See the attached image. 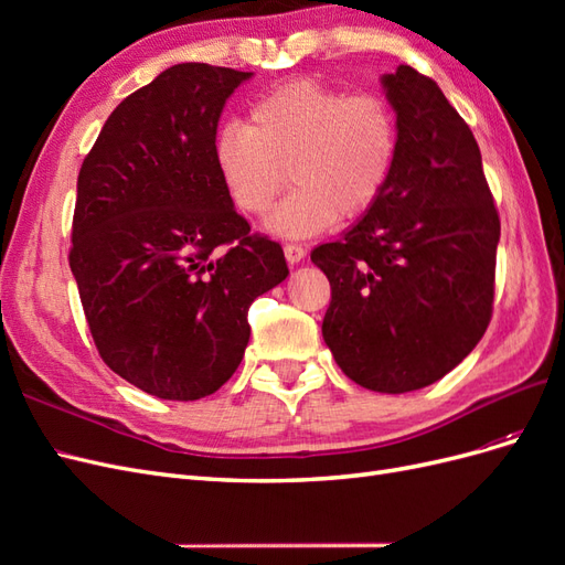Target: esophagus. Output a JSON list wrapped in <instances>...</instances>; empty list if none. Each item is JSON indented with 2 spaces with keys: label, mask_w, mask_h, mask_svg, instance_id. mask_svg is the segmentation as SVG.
<instances>
[{
  "label": "esophagus",
  "mask_w": 565,
  "mask_h": 565,
  "mask_svg": "<svg viewBox=\"0 0 565 565\" xmlns=\"http://www.w3.org/2000/svg\"><path fill=\"white\" fill-rule=\"evenodd\" d=\"M306 256V249L301 247V245H295V243H287L285 245V259H287V264H299L301 259Z\"/></svg>",
  "instance_id": "1"
}]
</instances>
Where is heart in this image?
<instances>
[{
    "label": "heart",
    "mask_w": 565,
    "mask_h": 565,
    "mask_svg": "<svg viewBox=\"0 0 565 565\" xmlns=\"http://www.w3.org/2000/svg\"><path fill=\"white\" fill-rule=\"evenodd\" d=\"M396 156V115L382 96L306 77L256 98L249 125L231 119L214 141L221 183L249 216L273 210L289 169L297 188L266 224L280 237H311L341 214H365L386 191Z\"/></svg>",
    "instance_id": "1"
}]
</instances>
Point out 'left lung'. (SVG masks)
Listing matches in <instances>:
<instances>
[{
  "mask_svg": "<svg viewBox=\"0 0 565 565\" xmlns=\"http://www.w3.org/2000/svg\"><path fill=\"white\" fill-rule=\"evenodd\" d=\"M382 87L398 125L386 191L311 262L332 287L322 339L341 372L407 393L446 377L481 341L500 216L481 150L438 84L398 65Z\"/></svg>",
  "mask_w": 565,
  "mask_h": 565,
  "instance_id": "1",
  "label": "left lung"
}]
</instances>
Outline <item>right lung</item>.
<instances>
[{
  "instance_id": "1",
  "label": "right lung",
  "mask_w": 565,
  "mask_h": 565,
  "mask_svg": "<svg viewBox=\"0 0 565 565\" xmlns=\"http://www.w3.org/2000/svg\"><path fill=\"white\" fill-rule=\"evenodd\" d=\"M254 73L167 67L119 104L77 177L71 270L96 349L164 401H198L241 365L247 311L287 276L214 162L218 117Z\"/></svg>"
}]
</instances>
